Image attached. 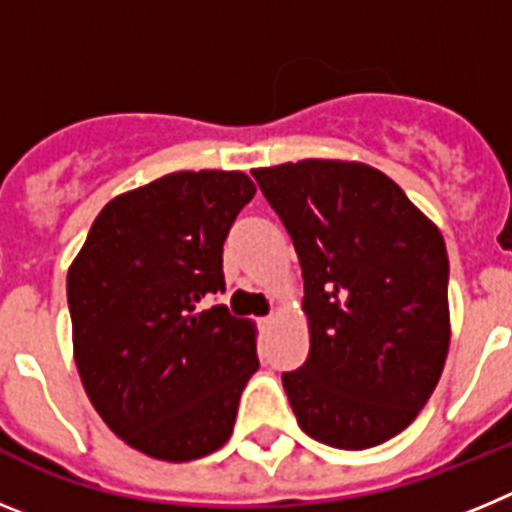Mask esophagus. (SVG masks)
<instances>
[{
	"label": "esophagus",
	"instance_id": "esophagus-1",
	"mask_svg": "<svg viewBox=\"0 0 512 512\" xmlns=\"http://www.w3.org/2000/svg\"><path fill=\"white\" fill-rule=\"evenodd\" d=\"M259 323H261V328H271V325H274V315H266V318H261Z\"/></svg>",
	"mask_w": 512,
	"mask_h": 512
}]
</instances>
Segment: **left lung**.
<instances>
[{"label":"left lung","instance_id":"8db88e82","mask_svg":"<svg viewBox=\"0 0 512 512\" xmlns=\"http://www.w3.org/2000/svg\"><path fill=\"white\" fill-rule=\"evenodd\" d=\"M305 279L310 354L282 384L302 431L361 451L405 431L449 351V256L390 176L307 158L256 169Z\"/></svg>","mask_w":512,"mask_h":512}]
</instances>
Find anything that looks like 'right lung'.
Instances as JSON below:
<instances>
[{
  "instance_id": "right-lung-1",
  "label": "right lung",
  "mask_w": 512,
  "mask_h": 512,
  "mask_svg": "<svg viewBox=\"0 0 512 512\" xmlns=\"http://www.w3.org/2000/svg\"><path fill=\"white\" fill-rule=\"evenodd\" d=\"M256 187L241 171H176L104 205L66 279L89 400L133 449L212 454L259 369L248 320L225 305L223 243Z\"/></svg>"
}]
</instances>
